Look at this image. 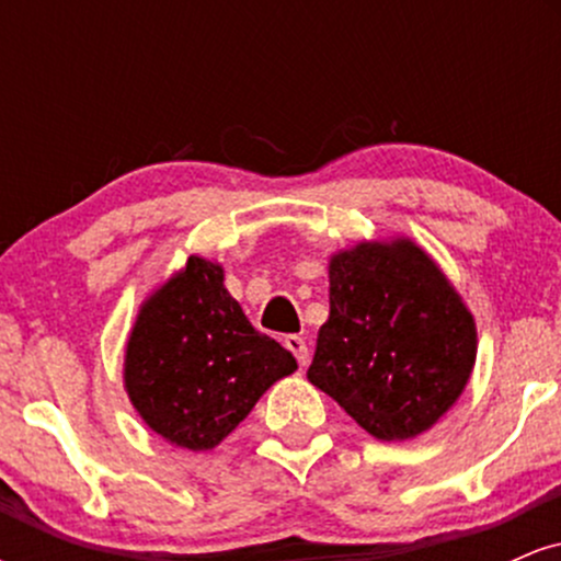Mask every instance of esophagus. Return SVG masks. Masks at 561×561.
Segmentation results:
<instances>
[{
	"instance_id": "esophagus-1",
	"label": "esophagus",
	"mask_w": 561,
	"mask_h": 561,
	"mask_svg": "<svg viewBox=\"0 0 561 561\" xmlns=\"http://www.w3.org/2000/svg\"><path fill=\"white\" fill-rule=\"evenodd\" d=\"M285 347H287L289 353H293L295 358H298L300 366H306L308 358H311V351H308L306 340L298 337V334H287V337H285Z\"/></svg>"
}]
</instances>
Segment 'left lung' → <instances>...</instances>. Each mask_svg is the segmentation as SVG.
Instances as JSON below:
<instances>
[{
  "label": "left lung",
  "mask_w": 561,
  "mask_h": 561,
  "mask_svg": "<svg viewBox=\"0 0 561 561\" xmlns=\"http://www.w3.org/2000/svg\"><path fill=\"white\" fill-rule=\"evenodd\" d=\"M478 324L454 282L411 237L330 255V319L308 382L377 440L427 433L461 398Z\"/></svg>",
  "instance_id": "obj_1"
}]
</instances>
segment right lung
Returning <instances> with one entry per match:
<instances>
[{"mask_svg":"<svg viewBox=\"0 0 561 561\" xmlns=\"http://www.w3.org/2000/svg\"><path fill=\"white\" fill-rule=\"evenodd\" d=\"M298 362L244 317L224 266L190 255L141 300L126 340L124 388L141 422L171 446L210 450Z\"/></svg>","mask_w":561,"mask_h":561,"instance_id":"obj_1","label":"right lung"}]
</instances>
